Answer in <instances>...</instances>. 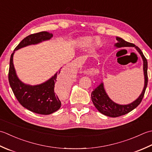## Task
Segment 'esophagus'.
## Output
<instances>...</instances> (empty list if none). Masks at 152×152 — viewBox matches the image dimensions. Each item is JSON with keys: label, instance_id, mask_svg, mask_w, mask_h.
<instances>
[{"label": "esophagus", "instance_id": "esophagus-1", "mask_svg": "<svg viewBox=\"0 0 152 152\" xmlns=\"http://www.w3.org/2000/svg\"><path fill=\"white\" fill-rule=\"evenodd\" d=\"M79 60H78V59H76V60H75V63H78L79 62Z\"/></svg>", "mask_w": 152, "mask_h": 152}]
</instances>
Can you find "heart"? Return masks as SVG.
I'll return each mask as SVG.
<instances>
[{"instance_id": "obj_1", "label": "heart", "mask_w": 152, "mask_h": 152, "mask_svg": "<svg viewBox=\"0 0 152 152\" xmlns=\"http://www.w3.org/2000/svg\"><path fill=\"white\" fill-rule=\"evenodd\" d=\"M92 42V39L91 37H82V38H80L79 39L78 41V45L80 46H82V47H86V46H88L90 45H91V43ZM94 45H98V42L96 41L94 42Z\"/></svg>"}]
</instances>
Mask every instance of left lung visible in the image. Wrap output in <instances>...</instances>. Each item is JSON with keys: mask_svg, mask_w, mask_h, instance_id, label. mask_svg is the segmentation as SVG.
Returning <instances> with one entry per match:
<instances>
[{"mask_svg": "<svg viewBox=\"0 0 152 152\" xmlns=\"http://www.w3.org/2000/svg\"><path fill=\"white\" fill-rule=\"evenodd\" d=\"M117 42L115 45L117 47H124V46H132L134 47L138 52L140 53L144 61V87L140 94L137 100L134 101L132 103L128 105H119L115 104L111 99L108 97L104 88L103 83L99 85L91 93V99L93 102L96 108L102 114L105 115L109 116L111 117H119L129 113L130 111L133 110L137 107L143 99L144 93L148 85V61L146 58H145L142 52L138 46H136L132 43L125 41L119 37H116Z\"/></svg>", "mask_w": 152, "mask_h": 152, "instance_id": "obj_1", "label": "left lung"}]
</instances>
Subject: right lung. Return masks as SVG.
Returning a JSON list of instances; mask_svg holds the SVG:
<instances>
[{
    "label": "right lung",
    "instance_id": "add662e5",
    "mask_svg": "<svg viewBox=\"0 0 152 152\" xmlns=\"http://www.w3.org/2000/svg\"><path fill=\"white\" fill-rule=\"evenodd\" d=\"M52 36L53 35L52 33L47 31L28 35L15 48L10 60L8 80L15 98L25 108L41 115H49L58 110L61 107L60 99L54 91L56 84L60 83V78L57 77L60 71L51 79L41 85L35 86L26 85L20 80L15 73L13 64V56L14 51L18 49L49 40Z\"/></svg>",
    "mask_w": 152,
    "mask_h": 152
}]
</instances>
